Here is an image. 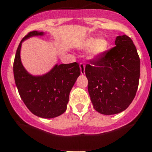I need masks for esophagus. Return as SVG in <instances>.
<instances>
[{
	"instance_id": "34e87169",
	"label": "esophagus",
	"mask_w": 152,
	"mask_h": 152,
	"mask_svg": "<svg viewBox=\"0 0 152 152\" xmlns=\"http://www.w3.org/2000/svg\"><path fill=\"white\" fill-rule=\"evenodd\" d=\"M80 72H81V73L82 74H84V73H85V63H80Z\"/></svg>"
}]
</instances>
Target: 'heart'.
Returning a JSON list of instances; mask_svg holds the SVG:
<instances>
[{
    "label": "heart",
    "mask_w": 152,
    "mask_h": 152,
    "mask_svg": "<svg viewBox=\"0 0 152 152\" xmlns=\"http://www.w3.org/2000/svg\"><path fill=\"white\" fill-rule=\"evenodd\" d=\"M91 46L90 50H89V55L91 57L96 56L100 55L101 53L105 51L107 49V42L104 39H98L95 40L93 38L86 39L83 43H82L83 48H87Z\"/></svg>",
    "instance_id": "obj_1"
}]
</instances>
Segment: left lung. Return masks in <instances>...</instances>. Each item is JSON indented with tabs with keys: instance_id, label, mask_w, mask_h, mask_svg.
I'll list each match as a JSON object with an SVG mask.
<instances>
[{
	"instance_id": "8db88e82",
	"label": "left lung",
	"mask_w": 152,
	"mask_h": 152,
	"mask_svg": "<svg viewBox=\"0 0 152 152\" xmlns=\"http://www.w3.org/2000/svg\"><path fill=\"white\" fill-rule=\"evenodd\" d=\"M114 47L86 66L88 91L93 107L103 115L125 110L136 95L140 58L132 39L117 37Z\"/></svg>"
}]
</instances>
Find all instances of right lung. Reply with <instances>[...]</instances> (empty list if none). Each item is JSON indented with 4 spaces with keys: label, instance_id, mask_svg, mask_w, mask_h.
Segmentation results:
<instances>
[{
    "label": "right lung",
    "instance_id": "obj_1",
    "mask_svg": "<svg viewBox=\"0 0 152 152\" xmlns=\"http://www.w3.org/2000/svg\"><path fill=\"white\" fill-rule=\"evenodd\" d=\"M36 30L29 32L22 39L14 61V76L20 96L29 110L45 118L57 117L65 113L69 92L80 75L79 63L56 65L42 76H33L23 68L20 61L21 43L30 37L43 35Z\"/></svg>",
    "mask_w": 152,
    "mask_h": 152
}]
</instances>
